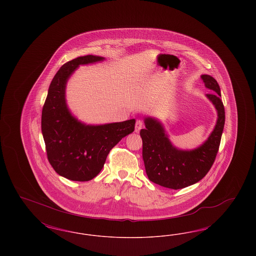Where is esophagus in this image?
Here are the masks:
<instances>
[{
	"mask_svg": "<svg viewBox=\"0 0 256 256\" xmlns=\"http://www.w3.org/2000/svg\"><path fill=\"white\" fill-rule=\"evenodd\" d=\"M142 128H143V122L141 120H137L135 122V132H139Z\"/></svg>",
	"mask_w": 256,
	"mask_h": 256,
	"instance_id": "esophagus-1",
	"label": "esophagus"
}]
</instances>
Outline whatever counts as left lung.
<instances>
[{"label":"left lung","instance_id":"obj_1","mask_svg":"<svg viewBox=\"0 0 256 256\" xmlns=\"http://www.w3.org/2000/svg\"><path fill=\"white\" fill-rule=\"evenodd\" d=\"M204 86L214 93L206 94L214 104L218 119L206 141L195 150H182L172 146L164 128L156 119L145 118L146 128L140 130L143 141V160L148 180L170 189H182L200 182L211 169L219 150L224 126V108L217 80L202 74Z\"/></svg>","mask_w":256,"mask_h":256}]
</instances>
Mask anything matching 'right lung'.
I'll use <instances>...</instances> for the list:
<instances>
[{
	"mask_svg": "<svg viewBox=\"0 0 256 256\" xmlns=\"http://www.w3.org/2000/svg\"><path fill=\"white\" fill-rule=\"evenodd\" d=\"M84 56L62 65L50 84L41 117V130L50 164L60 176L88 182L102 170L110 150L134 132L135 120L91 126L76 120L67 108L65 88L80 65L104 60Z\"/></svg>",
	"mask_w": 256,
	"mask_h": 256,
	"instance_id": "1",
	"label": "right lung"
}]
</instances>
